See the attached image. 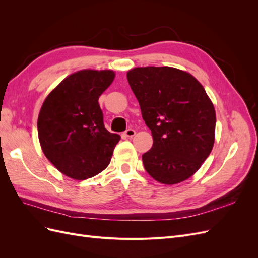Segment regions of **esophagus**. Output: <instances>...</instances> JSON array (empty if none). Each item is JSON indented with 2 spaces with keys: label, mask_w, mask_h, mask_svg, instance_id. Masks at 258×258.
<instances>
[{
  "label": "esophagus",
  "mask_w": 258,
  "mask_h": 258,
  "mask_svg": "<svg viewBox=\"0 0 258 258\" xmlns=\"http://www.w3.org/2000/svg\"><path fill=\"white\" fill-rule=\"evenodd\" d=\"M124 136L127 138H134L136 136V130L135 129H127L124 131Z\"/></svg>",
  "instance_id": "34e87169"
}]
</instances>
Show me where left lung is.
Returning a JSON list of instances; mask_svg holds the SVG:
<instances>
[{
	"mask_svg": "<svg viewBox=\"0 0 258 258\" xmlns=\"http://www.w3.org/2000/svg\"><path fill=\"white\" fill-rule=\"evenodd\" d=\"M153 146L142 155L156 181L174 185L197 172L212 151L216 115L197 79L172 67H139L127 73Z\"/></svg>",
	"mask_w": 258,
	"mask_h": 258,
	"instance_id": "obj_1",
	"label": "left lung"
}]
</instances>
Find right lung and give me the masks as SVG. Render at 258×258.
<instances>
[{
  "label": "right lung",
  "mask_w": 258,
  "mask_h": 258,
  "mask_svg": "<svg viewBox=\"0 0 258 258\" xmlns=\"http://www.w3.org/2000/svg\"><path fill=\"white\" fill-rule=\"evenodd\" d=\"M114 79L112 70H81L44 100L37 118L38 140L46 158L69 177L95 176L112 159L120 136L104 128L98 100Z\"/></svg>",
  "instance_id": "add662e5"
}]
</instances>
